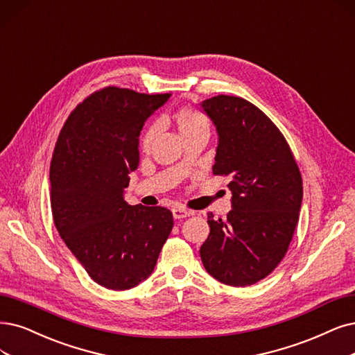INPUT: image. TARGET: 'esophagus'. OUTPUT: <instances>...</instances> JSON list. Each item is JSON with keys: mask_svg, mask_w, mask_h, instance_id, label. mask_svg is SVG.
Instances as JSON below:
<instances>
[{"mask_svg": "<svg viewBox=\"0 0 355 355\" xmlns=\"http://www.w3.org/2000/svg\"><path fill=\"white\" fill-rule=\"evenodd\" d=\"M190 215H194V212L187 211V209H184V207L177 206V207L173 209V216H174V219H182V218H187V216H190Z\"/></svg>", "mask_w": 355, "mask_h": 355, "instance_id": "obj_1", "label": "esophagus"}]
</instances>
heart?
Masks as SVG:
<instances>
[{
  "mask_svg": "<svg viewBox=\"0 0 355 355\" xmlns=\"http://www.w3.org/2000/svg\"><path fill=\"white\" fill-rule=\"evenodd\" d=\"M174 123L177 125L178 133L182 139H187L196 133H207L209 130V121L207 118L199 112L198 110L184 107L175 112L174 115ZM156 135V127L150 125L146 131H144L143 139H141V146L143 149H149L150 144Z\"/></svg>",
  "mask_w": 355,
  "mask_h": 355,
  "instance_id": "b5f03b06",
  "label": "heart"
}]
</instances>
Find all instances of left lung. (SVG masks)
I'll list each match as a JSON object with an SVG mask.
<instances>
[{"instance_id": "8db88e82", "label": "left lung", "mask_w": 355, "mask_h": 355, "mask_svg": "<svg viewBox=\"0 0 355 355\" xmlns=\"http://www.w3.org/2000/svg\"><path fill=\"white\" fill-rule=\"evenodd\" d=\"M199 105L218 135L212 171L230 177L232 194L225 219L207 215L211 234L200 257L219 282L247 286L284 259L298 222L303 181L282 133L253 103L219 95Z\"/></svg>"}]
</instances>
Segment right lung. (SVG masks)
I'll return each instance as SVG.
<instances>
[{
    "label": "right lung",
    "instance_id": "add662e5",
    "mask_svg": "<svg viewBox=\"0 0 355 355\" xmlns=\"http://www.w3.org/2000/svg\"><path fill=\"white\" fill-rule=\"evenodd\" d=\"M169 94L107 87L65 121L52 155L51 209L60 237L89 277L110 290L148 279L174 227L165 207L124 199L139 166V135Z\"/></svg>",
    "mask_w": 355,
    "mask_h": 355
}]
</instances>
